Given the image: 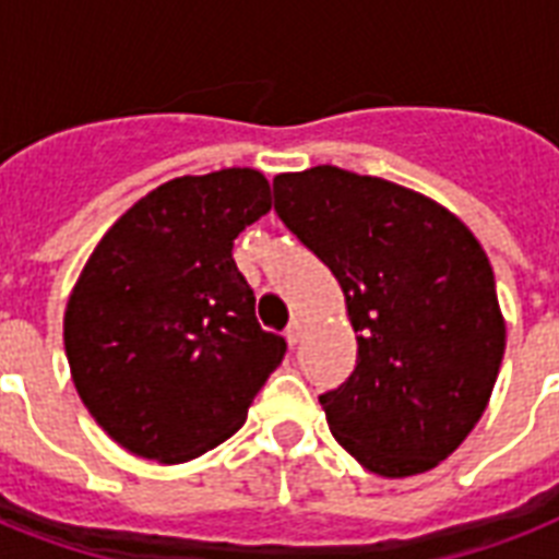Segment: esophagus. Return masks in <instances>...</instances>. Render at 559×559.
<instances>
[{
  "label": "esophagus",
  "mask_w": 559,
  "mask_h": 559,
  "mask_svg": "<svg viewBox=\"0 0 559 559\" xmlns=\"http://www.w3.org/2000/svg\"><path fill=\"white\" fill-rule=\"evenodd\" d=\"M301 331H305V322H301V319H293V322L287 324L284 336H287L289 345H298V340H301Z\"/></svg>",
  "instance_id": "34e87169"
}]
</instances>
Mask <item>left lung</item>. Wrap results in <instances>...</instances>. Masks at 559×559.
Masks as SVG:
<instances>
[{
  "label": "left lung",
  "instance_id": "left-lung-1",
  "mask_svg": "<svg viewBox=\"0 0 559 559\" xmlns=\"http://www.w3.org/2000/svg\"><path fill=\"white\" fill-rule=\"evenodd\" d=\"M272 193L357 331V368L319 397L333 438L377 476L432 469L473 432L504 357L485 249L424 193L333 165L278 174Z\"/></svg>",
  "mask_w": 559,
  "mask_h": 559
}]
</instances>
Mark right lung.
Masks as SVG:
<instances>
[{"label": "right lung", "mask_w": 559, "mask_h": 559, "mask_svg": "<svg viewBox=\"0 0 559 559\" xmlns=\"http://www.w3.org/2000/svg\"><path fill=\"white\" fill-rule=\"evenodd\" d=\"M272 209L252 168L170 179L100 237L63 342L74 389L124 450L182 464L243 426L287 342L254 319L235 237Z\"/></svg>", "instance_id": "right-lung-1"}]
</instances>
